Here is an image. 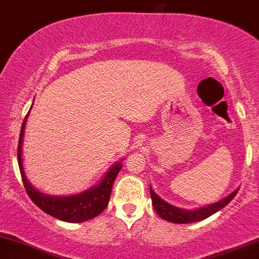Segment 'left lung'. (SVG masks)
Listing matches in <instances>:
<instances>
[{"label": "left lung", "instance_id": "left-lung-1", "mask_svg": "<svg viewBox=\"0 0 259 259\" xmlns=\"http://www.w3.org/2000/svg\"><path fill=\"white\" fill-rule=\"evenodd\" d=\"M237 191H239V189L235 190L233 194L229 195L227 198L217 202V203L212 204V206L200 208V209H195V210H186V209H181V208L171 206V204H169L165 201H163L158 195L154 194V191H152V190H150V194H151V198H152L154 210H156L157 214H158L160 218L165 219V221L171 222V223H178V224H186V223L203 221V219L208 218V217L214 214L215 212L221 210L222 208H224L229 202L233 200L235 196H236Z\"/></svg>", "mask_w": 259, "mask_h": 259}]
</instances>
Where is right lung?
<instances>
[{"mask_svg": "<svg viewBox=\"0 0 259 259\" xmlns=\"http://www.w3.org/2000/svg\"><path fill=\"white\" fill-rule=\"evenodd\" d=\"M26 117H28V114L25 115L24 121H23L19 141H18V164H19L25 191L30 197V200L40 209H42L45 213L52 215L53 218L59 219V221L68 223L86 222L101 214L103 209L108 206L113 183H114V179L117 178L118 173L121 169L120 163L113 165L109 169V171L106 174V177L103 178V180L101 181L99 185L89 190V191L82 192V194L67 196V197H56V196L41 194L26 180L22 164V141Z\"/></svg>", "mask_w": 259, "mask_h": 259, "instance_id": "1", "label": "right lung"}]
</instances>
